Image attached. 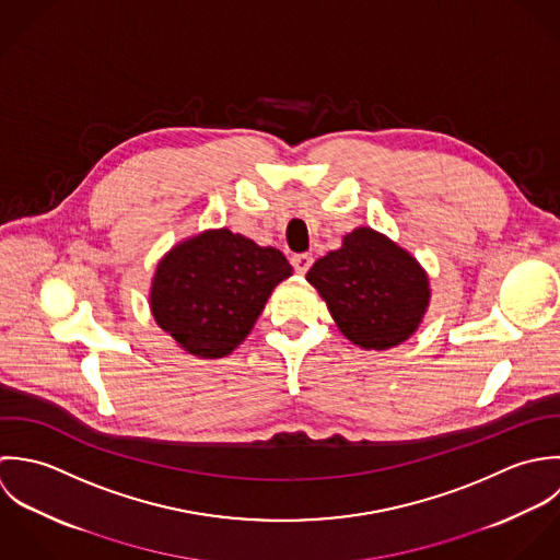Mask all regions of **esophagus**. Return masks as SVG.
Masks as SVG:
<instances>
[{
	"label": "esophagus",
	"mask_w": 560,
	"mask_h": 560,
	"mask_svg": "<svg viewBox=\"0 0 560 560\" xmlns=\"http://www.w3.org/2000/svg\"><path fill=\"white\" fill-rule=\"evenodd\" d=\"M312 264H314V257L307 255V253L292 257V266H294V270H296L299 275H305V272L312 268Z\"/></svg>",
	"instance_id": "1"
}]
</instances>
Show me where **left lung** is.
<instances>
[{
    "label": "left lung",
    "mask_w": 560,
    "mask_h": 560,
    "mask_svg": "<svg viewBox=\"0 0 560 560\" xmlns=\"http://www.w3.org/2000/svg\"><path fill=\"white\" fill-rule=\"evenodd\" d=\"M327 303L337 329L363 350H389L418 331L431 281L422 264L372 226H357L305 277Z\"/></svg>",
    "instance_id": "left-lung-1"
}]
</instances>
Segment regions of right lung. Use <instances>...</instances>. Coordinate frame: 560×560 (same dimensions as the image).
Returning <instances> with one entry per match:
<instances>
[{
    "label": "right lung",
    "mask_w": 560,
    "mask_h": 560,
    "mask_svg": "<svg viewBox=\"0 0 560 560\" xmlns=\"http://www.w3.org/2000/svg\"><path fill=\"white\" fill-rule=\"evenodd\" d=\"M292 272L279 248L229 229H206L158 261L149 310L182 350L221 359L246 339L272 290Z\"/></svg>",
    "instance_id": "obj_1"
}]
</instances>
